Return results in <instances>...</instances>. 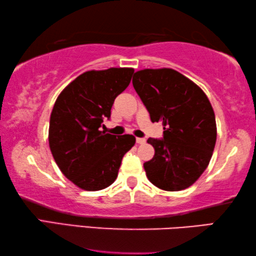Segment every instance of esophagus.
Here are the masks:
<instances>
[{"label":"esophagus","instance_id":"obj_1","mask_svg":"<svg viewBox=\"0 0 256 256\" xmlns=\"http://www.w3.org/2000/svg\"><path fill=\"white\" fill-rule=\"evenodd\" d=\"M136 143L140 144V145L145 144L146 143V140H145V138H136Z\"/></svg>","mask_w":256,"mask_h":256}]
</instances>
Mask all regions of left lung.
Wrapping results in <instances>:
<instances>
[{
	"instance_id": "left-lung-1",
	"label": "left lung",
	"mask_w": 256,
	"mask_h": 256,
	"mask_svg": "<svg viewBox=\"0 0 256 256\" xmlns=\"http://www.w3.org/2000/svg\"><path fill=\"white\" fill-rule=\"evenodd\" d=\"M132 85L152 122L164 126L163 140H148L156 153L144 163L146 176L163 190H186L206 169L216 146L210 100L194 82L170 68L136 71Z\"/></svg>"
}]
</instances>
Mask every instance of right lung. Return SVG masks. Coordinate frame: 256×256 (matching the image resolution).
<instances>
[{"label":"right lung","mask_w":256,"mask_h":256,"mask_svg":"<svg viewBox=\"0 0 256 256\" xmlns=\"http://www.w3.org/2000/svg\"><path fill=\"white\" fill-rule=\"evenodd\" d=\"M132 74V68L86 71L71 82L54 103L50 150L61 172L84 190H100L114 182L121 160L135 145L132 135L114 136L100 130Z\"/></svg>","instance_id":"1"}]
</instances>
